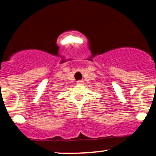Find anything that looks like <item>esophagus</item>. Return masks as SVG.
<instances>
[{"label":"esophagus","instance_id":"obj_1","mask_svg":"<svg viewBox=\"0 0 156 156\" xmlns=\"http://www.w3.org/2000/svg\"><path fill=\"white\" fill-rule=\"evenodd\" d=\"M76 83L78 84V85H81V84L83 83V80H78Z\"/></svg>","mask_w":156,"mask_h":156}]
</instances>
